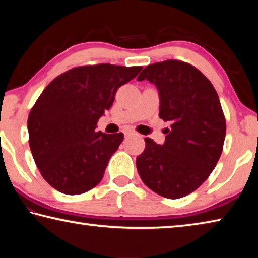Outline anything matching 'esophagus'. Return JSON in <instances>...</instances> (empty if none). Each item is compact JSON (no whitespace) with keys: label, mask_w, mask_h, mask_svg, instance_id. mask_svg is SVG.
<instances>
[{"label":"esophagus","mask_w":258,"mask_h":258,"mask_svg":"<svg viewBox=\"0 0 258 258\" xmlns=\"http://www.w3.org/2000/svg\"><path fill=\"white\" fill-rule=\"evenodd\" d=\"M135 133L132 132V131H127V132H125V135L126 137H131V135H134Z\"/></svg>","instance_id":"obj_1"}]
</instances>
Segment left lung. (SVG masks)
<instances>
[{
    "mask_svg": "<svg viewBox=\"0 0 258 258\" xmlns=\"http://www.w3.org/2000/svg\"><path fill=\"white\" fill-rule=\"evenodd\" d=\"M155 84L159 117L171 121L164 145L146 138L137 158L143 183L159 196L177 199L197 190L220 159L226 124L216 90L190 63L166 60L149 64L138 76Z\"/></svg>",
    "mask_w": 258,
    "mask_h": 258,
    "instance_id": "left-lung-1",
    "label": "left lung"
}]
</instances>
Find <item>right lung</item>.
I'll list each match as a JSON object with an SVG mask.
<instances>
[{"label":"right lung","instance_id":"obj_1","mask_svg":"<svg viewBox=\"0 0 258 258\" xmlns=\"http://www.w3.org/2000/svg\"><path fill=\"white\" fill-rule=\"evenodd\" d=\"M142 67L110 63L81 66L55 77L35 102L27 127L35 164L49 184L64 195H81L102 180L124 134L97 132L116 91Z\"/></svg>","mask_w":258,"mask_h":258}]
</instances>
